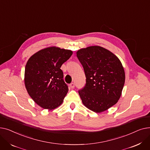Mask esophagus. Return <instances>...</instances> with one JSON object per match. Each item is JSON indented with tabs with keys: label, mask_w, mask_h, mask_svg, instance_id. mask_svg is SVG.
I'll return each instance as SVG.
<instances>
[{
	"label": "esophagus",
	"mask_w": 150,
	"mask_h": 150,
	"mask_svg": "<svg viewBox=\"0 0 150 150\" xmlns=\"http://www.w3.org/2000/svg\"><path fill=\"white\" fill-rule=\"evenodd\" d=\"M69 86H70V87L71 88H75V84H74V83H70Z\"/></svg>",
	"instance_id": "34e87169"
}]
</instances>
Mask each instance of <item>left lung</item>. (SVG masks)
<instances>
[{"instance_id":"8db88e82","label":"left lung","mask_w":150,"mask_h":150,"mask_svg":"<svg viewBox=\"0 0 150 150\" xmlns=\"http://www.w3.org/2000/svg\"><path fill=\"white\" fill-rule=\"evenodd\" d=\"M86 75L84 87L78 91L84 105L100 113L117 103L125 80L123 67L114 54L100 46L76 52Z\"/></svg>"}]
</instances>
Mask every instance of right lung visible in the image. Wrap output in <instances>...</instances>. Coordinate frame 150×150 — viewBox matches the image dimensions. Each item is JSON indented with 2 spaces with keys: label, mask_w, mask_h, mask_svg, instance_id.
Returning a JSON list of instances; mask_svg holds the SVG:
<instances>
[{
  "label": "right lung",
  "mask_w": 150,
  "mask_h": 150,
  "mask_svg": "<svg viewBox=\"0 0 150 150\" xmlns=\"http://www.w3.org/2000/svg\"><path fill=\"white\" fill-rule=\"evenodd\" d=\"M72 53L71 50L52 47L36 52L28 60L25 88L31 98L42 108L53 109L64 100L69 89L61 67Z\"/></svg>",
  "instance_id": "1"
}]
</instances>
